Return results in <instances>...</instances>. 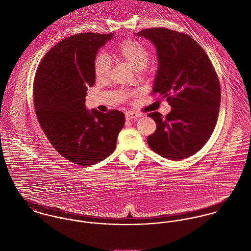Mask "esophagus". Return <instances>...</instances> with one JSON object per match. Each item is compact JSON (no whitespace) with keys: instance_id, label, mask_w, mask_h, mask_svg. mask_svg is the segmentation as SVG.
Returning a JSON list of instances; mask_svg holds the SVG:
<instances>
[{"instance_id":"obj_1","label":"esophagus","mask_w":251,"mask_h":251,"mask_svg":"<svg viewBox=\"0 0 251 251\" xmlns=\"http://www.w3.org/2000/svg\"><path fill=\"white\" fill-rule=\"evenodd\" d=\"M143 115L141 113H135V112H126V119L127 121H129V120H136L137 118H140Z\"/></svg>"}]
</instances>
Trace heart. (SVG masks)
I'll use <instances>...</instances> for the list:
<instances>
[{
	"instance_id": "1",
	"label": "heart",
	"mask_w": 251,
	"mask_h": 251,
	"mask_svg": "<svg viewBox=\"0 0 251 251\" xmlns=\"http://www.w3.org/2000/svg\"><path fill=\"white\" fill-rule=\"evenodd\" d=\"M118 56L128 63L135 71L141 72L147 66L150 58L148 48L139 40L126 39L117 48ZM112 62L104 53H99L94 61V73L98 79L107 77L111 70Z\"/></svg>"
}]
</instances>
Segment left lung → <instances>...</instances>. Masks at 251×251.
I'll return each mask as SVG.
<instances>
[{
	"instance_id": "obj_1",
	"label": "left lung",
	"mask_w": 251,
	"mask_h": 251,
	"mask_svg": "<svg viewBox=\"0 0 251 251\" xmlns=\"http://www.w3.org/2000/svg\"><path fill=\"white\" fill-rule=\"evenodd\" d=\"M135 36L154 45L158 63L152 94L166 99L172 107L166 117L148 114L156 124L148 145L164 158H186L203 148L215 129L220 105L216 72L203 48L183 33L153 28Z\"/></svg>"
}]
</instances>
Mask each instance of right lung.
Masks as SVG:
<instances>
[{
	"instance_id": "1",
	"label": "right lung",
	"mask_w": 251,
	"mask_h": 251,
	"mask_svg": "<svg viewBox=\"0 0 251 251\" xmlns=\"http://www.w3.org/2000/svg\"><path fill=\"white\" fill-rule=\"evenodd\" d=\"M114 34H78L64 39L41 60L34 81L38 123L56 151L80 166L105 159L115 150L125 114L85 106L96 82L94 61Z\"/></svg>"
}]
</instances>
